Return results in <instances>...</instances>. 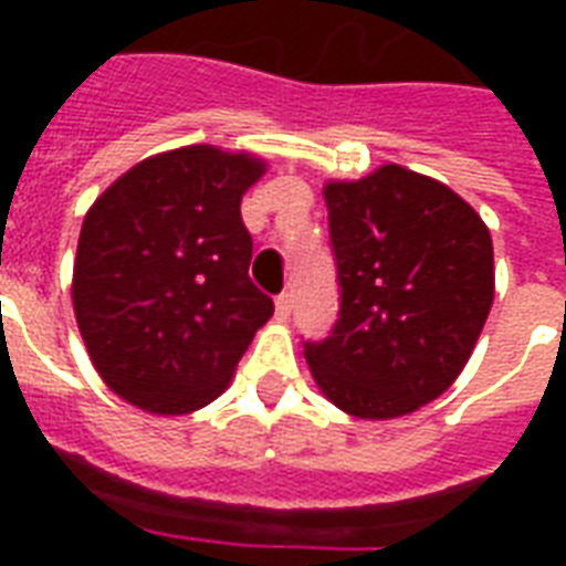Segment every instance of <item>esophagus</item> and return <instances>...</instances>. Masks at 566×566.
<instances>
[{"instance_id": "34e87169", "label": "esophagus", "mask_w": 566, "mask_h": 566, "mask_svg": "<svg viewBox=\"0 0 566 566\" xmlns=\"http://www.w3.org/2000/svg\"><path fill=\"white\" fill-rule=\"evenodd\" d=\"M291 308H293V293L291 291L279 293V296H275V314H279L282 319H287L291 317Z\"/></svg>"}]
</instances>
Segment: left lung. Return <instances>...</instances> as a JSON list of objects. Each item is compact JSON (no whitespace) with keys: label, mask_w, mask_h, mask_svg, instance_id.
<instances>
[{"label":"left lung","mask_w":566,"mask_h":566,"mask_svg":"<svg viewBox=\"0 0 566 566\" xmlns=\"http://www.w3.org/2000/svg\"><path fill=\"white\" fill-rule=\"evenodd\" d=\"M323 196L340 311L326 340L305 344L311 376L340 411L394 420L470 361L493 305L491 231L455 190L399 164Z\"/></svg>","instance_id":"obj_1"}]
</instances>
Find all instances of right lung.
Returning <instances> with one entry per match:
<instances>
[{
	"label": "right lung",
	"mask_w": 566,
	"mask_h": 566,
	"mask_svg": "<svg viewBox=\"0 0 566 566\" xmlns=\"http://www.w3.org/2000/svg\"><path fill=\"white\" fill-rule=\"evenodd\" d=\"M266 164L181 146L119 176L82 222L75 323L102 381L153 413L213 402L273 300L249 279L240 199Z\"/></svg>",
	"instance_id": "add662e5"
}]
</instances>
